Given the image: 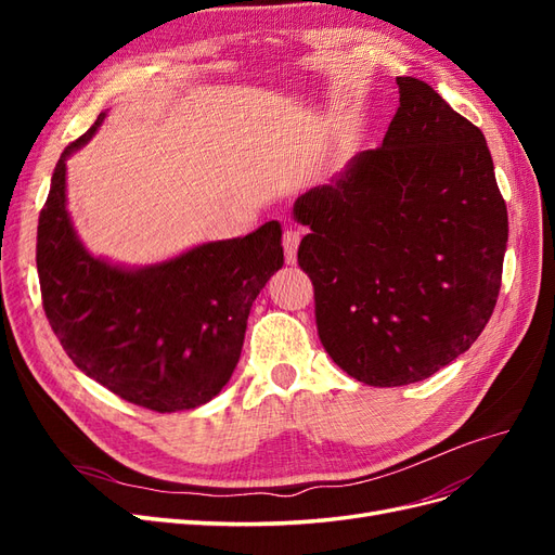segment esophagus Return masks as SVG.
I'll return each instance as SVG.
<instances>
[{
  "label": "esophagus",
  "mask_w": 555,
  "mask_h": 555,
  "mask_svg": "<svg viewBox=\"0 0 555 555\" xmlns=\"http://www.w3.org/2000/svg\"><path fill=\"white\" fill-rule=\"evenodd\" d=\"M300 238H304V231H300L298 227H287V229H284L282 247H284V259H287V263L296 261V251H298Z\"/></svg>",
  "instance_id": "obj_1"
}]
</instances>
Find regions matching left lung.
<instances>
[{
  "instance_id": "obj_1",
  "label": "left lung",
  "mask_w": 555,
  "mask_h": 555,
  "mask_svg": "<svg viewBox=\"0 0 555 555\" xmlns=\"http://www.w3.org/2000/svg\"><path fill=\"white\" fill-rule=\"evenodd\" d=\"M375 150L296 201L326 354L367 386L435 375L489 324L509 236L489 145L428 82L396 78Z\"/></svg>"
}]
</instances>
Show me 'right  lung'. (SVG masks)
<instances>
[{
	"label": "right lung",
	"mask_w": 555,
	"mask_h": 555,
	"mask_svg": "<svg viewBox=\"0 0 555 555\" xmlns=\"http://www.w3.org/2000/svg\"><path fill=\"white\" fill-rule=\"evenodd\" d=\"M102 120L64 147L39 215L43 312L76 367L115 396L153 412L192 410L231 379L251 304L284 263L282 229L266 222L143 271L90 257L64 208V176Z\"/></svg>",
	"instance_id": "obj_1"
}]
</instances>
